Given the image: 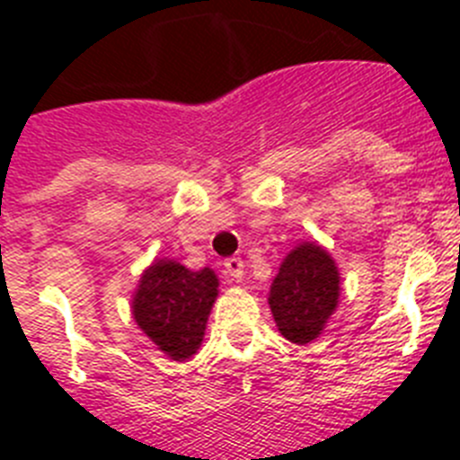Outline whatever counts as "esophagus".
<instances>
[{"label":"esophagus","mask_w":460,"mask_h":460,"mask_svg":"<svg viewBox=\"0 0 460 460\" xmlns=\"http://www.w3.org/2000/svg\"><path fill=\"white\" fill-rule=\"evenodd\" d=\"M223 267H226V274L233 276V279L239 280L243 276V260L242 258L223 260Z\"/></svg>","instance_id":"1"}]
</instances>
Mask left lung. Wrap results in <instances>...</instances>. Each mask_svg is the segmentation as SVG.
Instances as JSON below:
<instances>
[{"mask_svg": "<svg viewBox=\"0 0 460 460\" xmlns=\"http://www.w3.org/2000/svg\"><path fill=\"white\" fill-rule=\"evenodd\" d=\"M339 299V267L318 242L296 243L283 258L267 296L279 332L296 345L311 343L323 334Z\"/></svg>", "mask_w": 460, "mask_h": 460, "instance_id": "8db88e82", "label": "left lung"}]
</instances>
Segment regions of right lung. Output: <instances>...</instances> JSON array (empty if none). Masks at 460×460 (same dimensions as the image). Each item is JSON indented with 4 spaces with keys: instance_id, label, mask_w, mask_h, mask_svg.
Here are the masks:
<instances>
[{
    "instance_id": "right-lung-1",
    "label": "right lung",
    "mask_w": 460,
    "mask_h": 460,
    "mask_svg": "<svg viewBox=\"0 0 460 460\" xmlns=\"http://www.w3.org/2000/svg\"><path fill=\"white\" fill-rule=\"evenodd\" d=\"M217 296L218 276L209 267L193 271L177 260H154L137 280L131 313L168 359L186 361L200 350Z\"/></svg>"
}]
</instances>
